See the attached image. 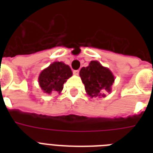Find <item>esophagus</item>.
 <instances>
[{
	"mask_svg": "<svg viewBox=\"0 0 153 153\" xmlns=\"http://www.w3.org/2000/svg\"><path fill=\"white\" fill-rule=\"evenodd\" d=\"M73 74H75V75H78L79 74V70H74V71H73Z\"/></svg>",
	"mask_w": 153,
	"mask_h": 153,
	"instance_id": "obj_1",
	"label": "esophagus"
}]
</instances>
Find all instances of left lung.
<instances>
[{"label":"left lung","instance_id":"obj_1","mask_svg":"<svg viewBox=\"0 0 153 153\" xmlns=\"http://www.w3.org/2000/svg\"><path fill=\"white\" fill-rule=\"evenodd\" d=\"M86 94L90 97H105L103 92L111 91L114 76L108 68L98 61H91L88 67H82L79 72Z\"/></svg>","mask_w":153,"mask_h":153}]
</instances>
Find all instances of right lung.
Masks as SVG:
<instances>
[{"label": "right lung", "mask_w": 153, "mask_h": 153, "mask_svg": "<svg viewBox=\"0 0 153 153\" xmlns=\"http://www.w3.org/2000/svg\"><path fill=\"white\" fill-rule=\"evenodd\" d=\"M71 76L72 71L68 65L62 62H54L42 71L38 80L44 93L59 94L63 88V84Z\"/></svg>", "instance_id": "add662e5"}]
</instances>
